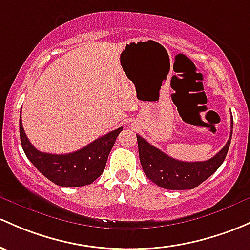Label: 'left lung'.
I'll list each match as a JSON object with an SVG mask.
<instances>
[{
  "instance_id": "8db88e82",
  "label": "left lung",
  "mask_w": 250,
  "mask_h": 250,
  "mask_svg": "<svg viewBox=\"0 0 250 250\" xmlns=\"http://www.w3.org/2000/svg\"><path fill=\"white\" fill-rule=\"evenodd\" d=\"M232 125L233 120L231 118V134L227 145L214 157L205 162H182L173 159L147 143L140 135H136L139 157L146 177L159 187L171 190H185L198 187L213 175L224 162L232 136Z\"/></svg>"
}]
</instances>
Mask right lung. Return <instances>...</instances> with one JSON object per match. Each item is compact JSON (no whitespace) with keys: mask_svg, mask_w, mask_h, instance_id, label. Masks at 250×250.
Returning a JSON list of instances; mask_svg holds the SVG:
<instances>
[{"mask_svg":"<svg viewBox=\"0 0 250 250\" xmlns=\"http://www.w3.org/2000/svg\"><path fill=\"white\" fill-rule=\"evenodd\" d=\"M19 128L21 146L26 157L39 172L61 187H81L96 181L103 173L110 151L123 129V127L117 128L72 153L52 154L33 147L23 130L21 116Z\"/></svg>","mask_w":250,"mask_h":250,"instance_id":"obj_1","label":"right lung"}]
</instances>
